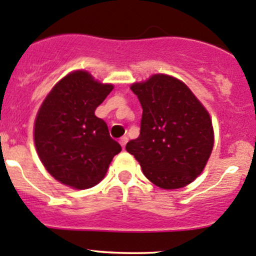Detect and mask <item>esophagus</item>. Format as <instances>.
Masks as SVG:
<instances>
[{
  "instance_id": "obj_1",
  "label": "esophagus",
  "mask_w": 256,
  "mask_h": 256,
  "mask_svg": "<svg viewBox=\"0 0 256 256\" xmlns=\"http://www.w3.org/2000/svg\"><path fill=\"white\" fill-rule=\"evenodd\" d=\"M127 142H128L127 136H123V138H120V146H122L123 149H124V146H126V144H127Z\"/></svg>"
}]
</instances>
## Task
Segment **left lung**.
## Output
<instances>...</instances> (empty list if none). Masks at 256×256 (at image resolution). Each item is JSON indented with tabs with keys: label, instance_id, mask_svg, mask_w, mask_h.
I'll return each instance as SVG.
<instances>
[{
	"label": "left lung",
	"instance_id": "left-lung-1",
	"mask_svg": "<svg viewBox=\"0 0 256 256\" xmlns=\"http://www.w3.org/2000/svg\"><path fill=\"white\" fill-rule=\"evenodd\" d=\"M130 90L143 108L140 134L126 149L150 182L165 190L191 184L206 166L214 136L207 110L182 81L152 75Z\"/></svg>",
	"mask_w": 256,
	"mask_h": 256
}]
</instances>
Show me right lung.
I'll list each match as a JSON object with an SVG mask.
<instances>
[{"instance_id": "right-lung-1", "label": "right lung", "mask_w": 256, "mask_h": 256, "mask_svg": "<svg viewBox=\"0 0 256 256\" xmlns=\"http://www.w3.org/2000/svg\"><path fill=\"white\" fill-rule=\"evenodd\" d=\"M112 90L113 85L78 70L62 78L42 104L34 143L40 162L59 182L78 190L94 187L122 150L106 122L94 116Z\"/></svg>"}]
</instances>
